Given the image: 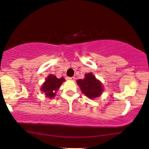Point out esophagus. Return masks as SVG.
<instances>
[{"label":"esophagus","instance_id":"1","mask_svg":"<svg viewBox=\"0 0 149 149\" xmlns=\"http://www.w3.org/2000/svg\"><path fill=\"white\" fill-rule=\"evenodd\" d=\"M67 79H70V80H72V81H74L75 79V77H67Z\"/></svg>","mask_w":149,"mask_h":149}]
</instances>
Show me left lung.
I'll return each instance as SVG.
<instances>
[{"label": "left lung", "instance_id": "obj_1", "mask_svg": "<svg viewBox=\"0 0 149 149\" xmlns=\"http://www.w3.org/2000/svg\"><path fill=\"white\" fill-rule=\"evenodd\" d=\"M77 82L82 93L91 99L99 97L103 91L100 82L92 73L86 74L83 79H78Z\"/></svg>", "mask_w": 149, "mask_h": 149}]
</instances>
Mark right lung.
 <instances>
[{"mask_svg": "<svg viewBox=\"0 0 149 149\" xmlns=\"http://www.w3.org/2000/svg\"><path fill=\"white\" fill-rule=\"evenodd\" d=\"M64 81H65V79L63 77L58 79L56 77L50 74L47 77L45 82L43 84V86L41 88V91L44 93L47 97L49 98L54 97L56 95L55 93L57 91L58 89L60 87V85Z\"/></svg>", "mask_w": 149, "mask_h": 149, "instance_id": "add662e5", "label": "right lung"}]
</instances>
